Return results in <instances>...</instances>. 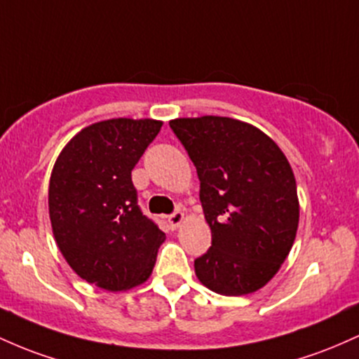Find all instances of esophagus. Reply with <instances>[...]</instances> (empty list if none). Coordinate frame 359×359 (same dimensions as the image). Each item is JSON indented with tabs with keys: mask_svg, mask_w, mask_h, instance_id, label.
<instances>
[{
	"mask_svg": "<svg viewBox=\"0 0 359 359\" xmlns=\"http://www.w3.org/2000/svg\"><path fill=\"white\" fill-rule=\"evenodd\" d=\"M183 220H184L183 212H175V213H171V215L168 217V224H169V227L172 229V231H175V229H178L180 225L183 224Z\"/></svg>",
	"mask_w": 359,
	"mask_h": 359,
	"instance_id": "obj_1",
	"label": "esophagus"
}]
</instances>
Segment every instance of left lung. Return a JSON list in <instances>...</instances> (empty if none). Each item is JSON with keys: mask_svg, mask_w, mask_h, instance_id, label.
<instances>
[{"mask_svg": "<svg viewBox=\"0 0 359 359\" xmlns=\"http://www.w3.org/2000/svg\"><path fill=\"white\" fill-rule=\"evenodd\" d=\"M195 164L212 248L195 259L201 285L227 297L263 288L287 259L300 205L288 159L259 128L229 116L169 122Z\"/></svg>", "mask_w": 359, "mask_h": 359, "instance_id": "1", "label": "left lung"}]
</instances>
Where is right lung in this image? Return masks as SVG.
Here are the masks:
<instances>
[{
    "label": "right lung",
    "instance_id": "obj_1",
    "mask_svg": "<svg viewBox=\"0 0 359 359\" xmlns=\"http://www.w3.org/2000/svg\"><path fill=\"white\" fill-rule=\"evenodd\" d=\"M163 122L110 118L84 127L50 175L49 217L64 259L88 283L122 292L144 283L166 236L137 205L132 169Z\"/></svg>",
    "mask_w": 359,
    "mask_h": 359
}]
</instances>
